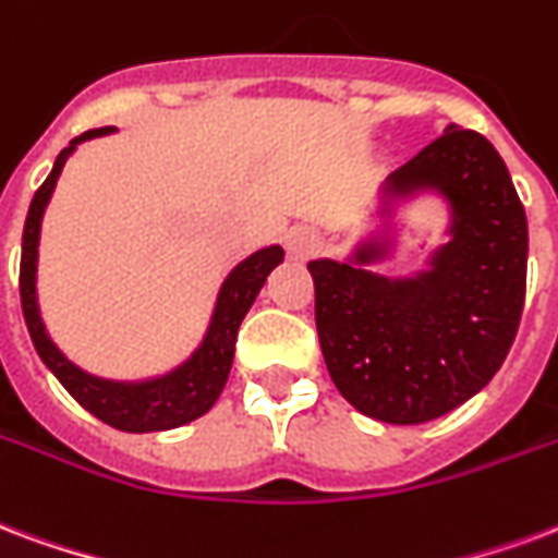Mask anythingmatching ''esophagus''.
Segmentation results:
<instances>
[{
    "instance_id": "obj_1",
    "label": "esophagus",
    "mask_w": 558,
    "mask_h": 558,
    "mask_svg": "<svg viewBox=\"0 0 558 558\" xmlns=\"http://www.w3.org/2000/svg\"><path fill=\"white\" fill-rule=\"evenodd\" d=\"M322 245V236L311 227H292L290 236H287V247H290L295 257H307L316 247Z\"/></svg>"
}]
</instances>
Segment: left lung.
<instances>
[{"mask_svg":"<svg viewBox=\"0 0 558 558\" xmlns=\"http://www.w3.org/2000/svg\"><path fill=\"white\" fill-rule=\"evenodd\" d=\"M423 192L449 206V242L426 271H369L390 254V236L363 239L342 263H307L331 381L361 414L393 426L428 423L476 396L506 361L526 295V213L494 144L449 123L387 177L381 216Z\"/></svg>","mask_w":558,"mask_h":558,"instance_id":"obj_1","label":"left lung"}]
</instances>
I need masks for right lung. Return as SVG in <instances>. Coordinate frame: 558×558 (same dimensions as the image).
<instances>
[{"label": "right lung", "mask_w": 558, "mask_h": 558, "mask_svg": "<svg viewBox=\"0 0 558 558\" xmlns=\"http://www.w3.org/2000/svg\"><path fill=\"white\" fill-rule=\"evenodd\" d=\"M114 132V126L82 132L80 138L59 153L52 171L37 189L28 206L26 227H23V257H20V301H23V316H26L28 337L35 342L40 361L47 363L49 373L56 375L64 390H68L85 411L109 423L111 428L121 432H168V428L185 426L197 416H204L216 405L218 396L225 390L227 375L233 366V352H236L239 325L251 311V304L263 290V283L271 275V268L283 263V247L268 245L254 251L251 257L239 263L227 280L221 283L216 299V311L209 319V328L204 333V342L197 345L189 361L174 366L171 373L156 375L147 381H111L80 369L76 363L68 361L56 342L49 340L47 325L40 319L37 307V242H40V221L47 209L49 197L56 192L61 168L68 162L76 144L88 138H100Z\"/></svg>", "instance_id": "obj_1"}]
</instances>
